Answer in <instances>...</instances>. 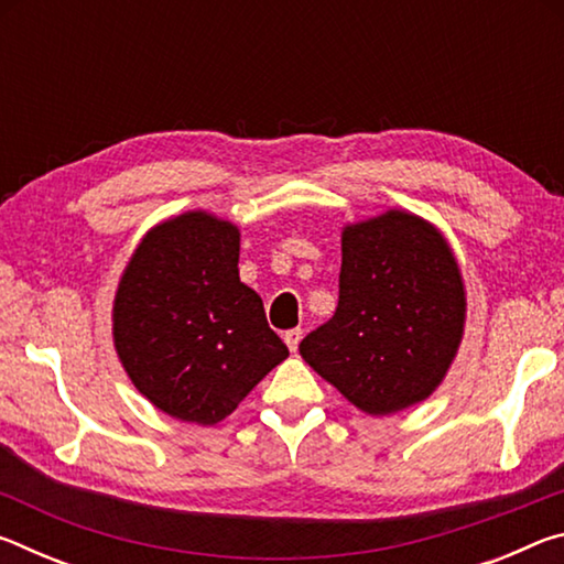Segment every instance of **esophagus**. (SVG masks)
Listing matches in <instances>:
<instances>
[{
  "instance_id": "obj_1",
  "label": "esophagus",
  "mask_w": 564,
  "mask_h": 564,
  "mask_svg": "<svg viewBox=\"0 0 564 564\" xmlns=\"http://www.w3.org/2000/svg\"><path fill=\"white\" fill-rule=\"evenodd\" d=\"M301 338H303V330H301V328H291V330L283 333V340H285V346H289L291 352L299 350Z\"/></svg>"
}]
</instances>
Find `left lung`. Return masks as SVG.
<instances>
[{
    "label": "left lung",
    "mask_w": 564,
    "mask_h": 564,
    "mask_svg": "<svg viewBox=\"0 0 564 564\" xmlns=\"http://www.w3.org/2000/svg\"><path fill=\"white\" fill-rule=\"evenodd\" d=\"M336 316L301 356L368 415L431 398L465 333V283L443 231L403 208L346 224Z\"/></svg>",
    "instance_id": "1"
}]
</instances>
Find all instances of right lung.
Returning a JSON list of instances; mask_svg holds the SVG:
<instances>
[{
  "label": "right lung",
  "instance_id": "right-lung-1",
  "mask_svg": "<svg viewBox=\"0 0 564 564\" xmlns=\"http://www.w3.org/2000/svg\"><path fill=\"white\" fill-rule=\"evenodd\" d=\"M238 226L186 212L149 228L111 308L113 348L133 388L184 423L216 425L289 358L263 301L238 279Z\"/></svg>",
  "mask_w": 564,
  "mask_h": 564
}]
</instances>
